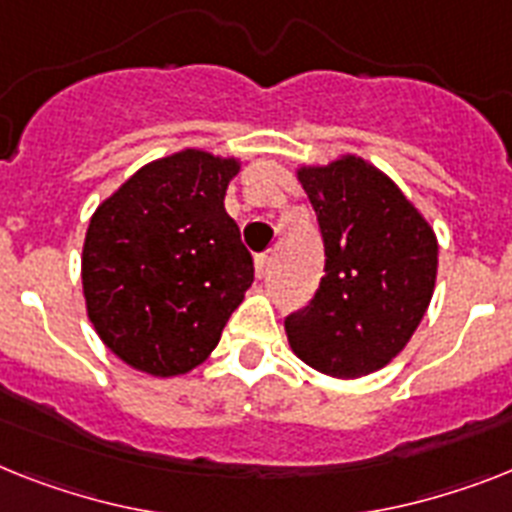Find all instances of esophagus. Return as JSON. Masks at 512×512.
Wrapping results in <instances>:
<instances>
[{
    "instance_id": "1",
    "label": "esophagus",
    "mask_w": 512,
    "mask_h": 512,
    "mask_svg": "<svg viewBox=\"0 0 512 512\" xmlns=\"http://www.w3.org/2000/svg\"><path fill=\"white\" fill-rule=\"evenodd\" d=\"M269 269H272V256H269V253L256 256V277H259V280H264L266 274H269Z\"/></svg>"
}]
</instances>
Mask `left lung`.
Returning <instances> with one entry per match:
<instances>
[{"label": "left lung", "instance_id": "8db88e82", "mask_svg": "<svg viewBox=\"0 0 512 512\" xmlns=\"http://www.w3.org/2000/svg\"><path fill=\"white\" fill-rule=\"evenodd\" d=\"M319 219L324 277L285 319L295 356L337 379L382 369L424 319L437 238L390 177L358 156L298 172Z\"/></svg>", "mask_w": 512, "mask_h": 512}]
</instances>
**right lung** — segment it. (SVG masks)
Returning a JSON list of instances; mask_svg holds the SVG:
<instances>
[{
  "label": "right lung",
  "instance_id": "right-lung-1",
  "mask_svg": "<svg viewBox=\"0 0 512 512\" xmlns=\"http://www.w3.org/2000/svg\"><path fill=\"white\" fill-rule=\"evenodd\" d=\"M235 159L180 151L146 164L91 217L83 246L88 319L114 356L154 377L217 348L253 282V256L225 211Z\"/></svg>",
  "mask_w": 512,
  "mask_h": 512
}]
</instances>
